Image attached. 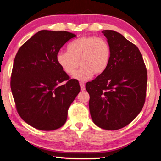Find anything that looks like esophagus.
I'll use <instances>...</instances> for the list:
<instances>
[{
    "label": "esophagus",
    "mask_w": 161,
    "mask_h": 161,
    "mask_svg": "<svg viewBox=\"0 0 161 161\" xmlns=\"http://www.w3.org/2000/svg\"><path fill=\"white\" fill-rule=\"evenodd\" d=\"M80 87H81V90H82V91L85 90V84H84V82H82V81H80Z\"/></svg>",
    "instance_id": "esophagus-1"
}]
</instances>
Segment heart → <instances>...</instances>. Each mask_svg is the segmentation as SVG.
Segmentation results:
<instances>
[{"label":"heart","mask_w":161,"mask_h":161,"mask_svg":"<svg viewBox=\"0 0 161 161\" xmlns=\"http://www.w3.org/2000/svg\"><path fill=\"white\" fill-rule=\"evenodd\" d=\"M67 50V52L61 51L56 54L57 63L69 76L75 74L80 64L81 67L75 76L79 80H87L94 74H103L109 64L111 47L103 37H81L71 42Z\"/></svg>","instance_id":"b5f03b06"}]
</instances>
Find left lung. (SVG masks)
<instances>
[{"label":"left lung","mask_w":161,"mask_h":161,"mask_svg":"<svg viewBox=\"0 0 161 161\" xmlns=\"http://www.w3.org/2000/svg\"><path fill=\"white\" fill-rule=\"evenodd\" d=\"M109 43V64L103 74L86 84L94 123L107 130L127 126L146 100L147 70L136 46L116 31H103Z\"/></svg>","instance_id":"8db88e82"}]
</instances>
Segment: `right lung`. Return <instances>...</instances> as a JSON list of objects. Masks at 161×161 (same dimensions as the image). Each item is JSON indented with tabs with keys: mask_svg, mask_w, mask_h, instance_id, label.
<instances>
[{
	"mask_svg": "<svg viewBox=\"0 0 161 161\" xmlns=\"http://www.w3.org/2000/svg\"><path fill=\"white\" fill-rule=\"evenodd\" d=\"M76 37L67 31H40L19 49L13 62L10 87L19 115L37 129L63 126L68 109L80 91L56 61V54Z\"/></svg>",
	"mask_w": 161,
	"mask_h": 161,
	"instance_id": "1",
	"label": "right lung"
}]
</instances>
